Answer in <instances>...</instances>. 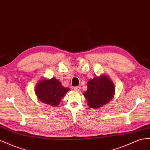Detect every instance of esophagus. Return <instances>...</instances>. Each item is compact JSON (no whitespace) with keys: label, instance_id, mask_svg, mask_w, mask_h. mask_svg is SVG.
Segmentation results:
<instances>
[{"label":"esophagus","instance_id":"obj_1","mask_svg":"<svg viewBox=\"0 0 150 150\" xmlns=\"http://www.w3.org/2000/svg\"><path fill=\"white\" fill-rule=\"evenodd\" d=\"M80 89H81V87H80V86H75V87H74V90L76 91H79L80 90Z\"/></svg>","mask_w":150,"mask_h":150}]
</instances>
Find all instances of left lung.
Masks as SVG:
<instances>
[{
    "label": "left lung",
    "instance_id": "obj_1",
    "mask_svg": "<svg viewBox=\"0 0 150 150\" xmlns=\"http://www.w3.org/2000/svg\"><path fill=\"white\" fill-rule=\"evenodd\" d=\"M115 94L112 81L105 75L95 77L87 82V90L83 93L88 105L92 108H98L112 100Z\"/></svg>",
    "mask_w": 150,
    "mask_h": 150
}]
</instances>
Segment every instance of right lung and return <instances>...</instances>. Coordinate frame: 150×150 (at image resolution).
I'll use <instances>...</instances> for the list:
<instances>
[{"label":"right lung","mask_w":150,"mask_h":150,"mask_svg":"<svg viewBox=\"0 0 150 150\" xmlns=\"http://www.w3.org/2000/svg\"><path fill=\"white\" fill-rule=\"evenodd\" d=\"M35 94L38 99L45 104L52 106H58L69 88H64L55 78L42 80L35 86Z\"/></svg>","instance_id":"add662e5"}]
</instances>
